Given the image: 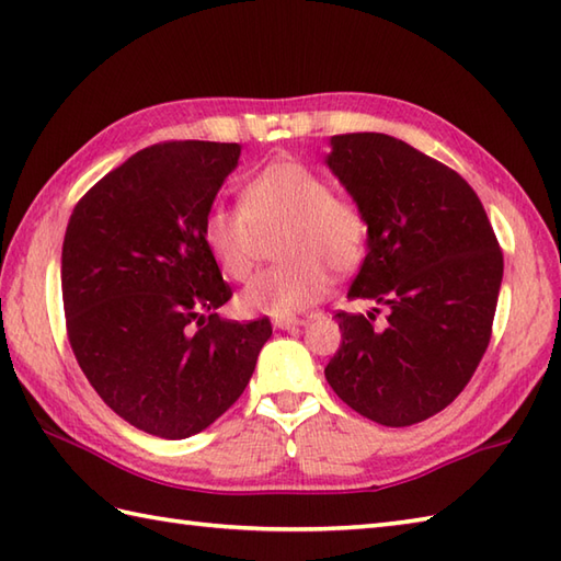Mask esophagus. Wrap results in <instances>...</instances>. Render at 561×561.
Returning <instances> with one entry per match:
<instances>
[{
	"mask_svg": "<svg viewBox=\"0 0 561 561\" xmlns=\"http://www.w3.org/2000/svg\"><path fill=\"white\" fill-rule=\"evenodd\" d=\"M272 325L277 328V330H287V332H291V330H299V328L304 325V320H299V318H274V320H272Z\"/></svg>",
	"mask_w": 561,
	"mask_h": 561,
	"instance_id": "34e87169",
	"label": "esophagus"
}]
</instances>
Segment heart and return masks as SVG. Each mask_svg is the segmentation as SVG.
I'll use <instances>...</instances> for the list:
<instances>
[{
  "mask_svg": "<svg viewBox=\"0 0 561 561\" xmlns=\"http://www.w3.org/2000/svg\"><path fill=\"white\" fill-rule=\"evenodd\" d=\"M243 209L214 205L202 221V241L231 279H245L255 262L257 233L284 231L282 265L255 274L238 294L248 316L291 318L328 294L330 274L359 265L366 219L354 202L330 195V185L296 161H274L243 185Z\"/></svg>",
  "mask_w": 561,
  "mask_h": 561,
  "instance_id": "b5f03b06",
  "label": "heart"
}]
</instances>
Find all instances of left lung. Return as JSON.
<instances>
[{"instance_id": "1", "label": "left lung", "mask_w": 561, "mask_h": 561, "mask_svg": "<svg viewBox=\"0 0 561 561\" xmlns=\"http://www.w3.org/2000/svg\"><path fill=\"white\" fill-rule=\"evenodd\" d=\"M325 165L366 219L347 299L388 308L335 318L330 388L383 426H410L460 396L490 344L504 257L480 197L448 165L380 133L330 137ZM378 313V308H374Z\"/></svg>"}]
</instances>
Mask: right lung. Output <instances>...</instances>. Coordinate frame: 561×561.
Here are the masks:
<instances>
[{"label": "right lung", "instance_id": "1", "mask_svg": "<svg viewBox=\"0 0 561 561\" xmlns=\"http://www.w3.org/2000/svg\"><path fill=\"white\" fill-rule=\"evenodd\" d=\"M241 145L165 141L137 151L79 199L62 243L69 344L125 422L199 434L241 398L272 335L267 318L221 320L231 299L202 221Z\"/></svg>", "mask_w": 561, "mask_h": 561}]
</instances>
